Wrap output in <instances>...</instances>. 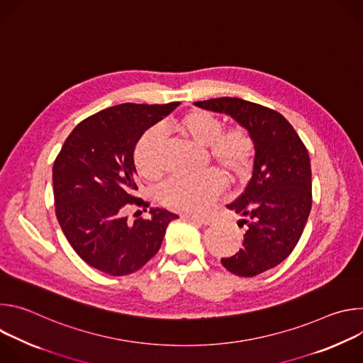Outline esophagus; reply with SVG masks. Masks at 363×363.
<instances>
[{"label": "esophagus", "instance_id": "34e87169", "mask_svg": "<svg viewBox=\"0 0 363 363\" xmlns=\"http://www.w3.org/2000/svg\"><path fill=\"white\" fill-rule=\"evenodd\" d=\"M184 217H185V218H188V220H191V221H192V223H195V224H199V225H210V224H211V218H208V217L188 216V214H185Z\"/></svg>", "mask_w": 363, "mask_h": 363}]
</instances>
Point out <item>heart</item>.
<instances>
[{"label": "heart", "mask_w": 363, "mask_h": 363, "mask_svg": "<svg viewBox=\"0 0 363 363\" xmlns=\"http://www.w3.org/2000/svg\"><path fill=\"white\" fill-rule=\"evenodd\" d=\"M171 130L194 145H206V158L228 181H241L248 175L255 145L245 128L224 129L216 115L194 111L174 122ZM162 152L164 139L158 130H147L138 140L133 160L143 178L153 181L162 175ZM221 189V179L214 172H205L198 178L169 181L161 191V201L174 211L198 214L210 208Z\"/></svg>", "instance_id": "obj_1"}]
</instances>
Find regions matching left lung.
Segmentation results:
<instances>
[{
	"instance_id": "8db88e82",
	"label": "left lung",
	"mask_w": 363,
	"mask_h": 363,
	"mask_svg": "<svg viewBox=\"0 0 363 363\" xmlns=\"http://www.w3.org/2000/svg\"><path fill=\"white\" fill-rule=\"evenodd\" d=\"M195 106L231 116L254 139L252 175L227 208L244 227L238 252L221 258L235 276L254 277L277 264L298 242L312 210V169L306 146L279 112L238 97L195 101Z\"/></svg>"
}]
</instances>
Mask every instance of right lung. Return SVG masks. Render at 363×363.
Listing matches in <instances>:
<instances>
[{
    "mask_svg": "<svg viewBox=\"0 0 363 363\" xmlns=\"http://www.w3.org/2000/svg\"><path fill=\"white\" fill-rule=\"evenodd\" d=\"M179 103H123L80 122L53 167L59 224L77 255L111 276L138 272L161 248L178 216L149 208L147 220L129 221L130 205L149 206L138 191L133 150L140 136ZM146 211V210H145Z\"/></svg>",
    "mask_w": 363,
    "mask_h": 363,
    "instance_id": "1",
    "label": "right lung"
}]
</instances>
